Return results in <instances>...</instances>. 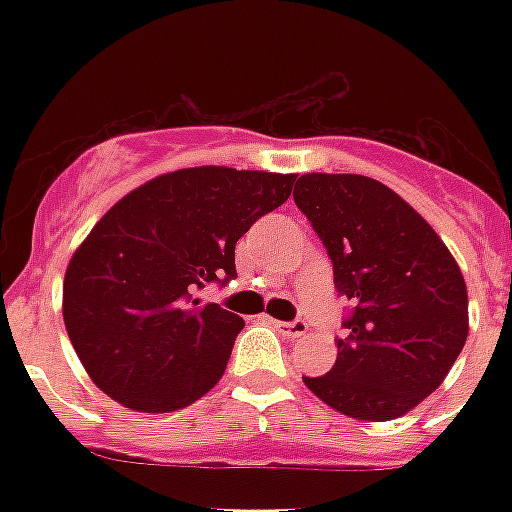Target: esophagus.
Segmentation results:
<instances>
[{
	"mask_svg": "<svg viewBox=\"0 0 512 512\" xmlns=\"http://www.w3.org/2000/svg\"><path fill=\"white\" fill-rule=\"evenodd\" d=\"M273 327L279 329L284 337H303L308 332V324L303 319H295V321H276V319H268Z\"/></svg>",
	"mask_w": 512,
	"mask_h": 512,
	"instance_id": "esophagus-1",
	"label": "esophagus"
}]
</instances>
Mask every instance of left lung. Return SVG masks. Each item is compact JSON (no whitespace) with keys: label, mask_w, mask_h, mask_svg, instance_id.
Wrapping results in <instances>:
<instances>
[{"label":"left lung","mask_w":512,"mask_h":512,"mask_svg":"<svg viewBox=\"0 0 512 512\" xmlns=\"http://www.w3.org/2000/svg\"><path fill=\"white\" fill-rule=\"evenodd\" d=\"M295 204L324 241L335 287L353 303L313 396L364 422L412 412L446 380L468 340V287L452 252L417 209L366 175L308 172Z\"/></svg>","instance_id":"8db88e82"}]
</instances>
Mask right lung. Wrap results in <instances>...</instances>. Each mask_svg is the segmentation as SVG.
Segmentation results:
<instances>
[{
	"mask_svg": "<svg viewBox=\"0 0 512 512\" xmlns=\"http://www.w3.org/2000/svg\"><path fill=\"white\" fill-rule=\"evenodd\" d=\"M295 175L188 167L116 201L76 247L63 321L106 396L135 412H175L215 388L244 319L193 297L236 276V241L289 199Z\"/></svg>",
	"mask_w": 512,
	"mask_h": 512,
	"instance_id": "1",
	"label": "right lung"
}]
</instances>
